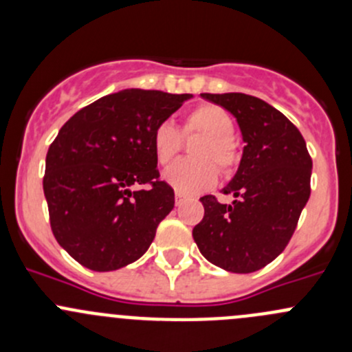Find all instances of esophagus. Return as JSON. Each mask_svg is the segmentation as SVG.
I'll return each mask as SVG.
<instances>
[{
  "label": "esophagus",
  "mask_w": 352,
  "mask_h": 352,
  "mask_svg": "<svg viewBox=\"0 0 352 352\" xmlns=\"http://www.w3.org/2000/svg\"><path fill=\"white\" fill-rule=\"evenodd\" d=\"M184 201H186V197H184L182 194L177 192V194H175V206H180V204H182Z\"/></svg>",
  "instance_id": "1"
}]
</instances>
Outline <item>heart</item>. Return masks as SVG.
<instances>
[{
  "instance_id": "b5f03b06",
  "label": "heart",
  "mask_w": 352,
  "mask_h": 352,
  "mask_svg": "<svg viewBox=\"0 0 352 352\" xmlns=\"http://www.w3.org/2000/svg\"><path fill=\"white\" fill-rule=\"evenodd\" d=\"M233 131V117L219 105L204 102L190 109L184 119L182 134H202V140L192 148L196 160H180L170 165L163 173L165 182L179 194L190 196L211 189L218 182V168L223 175H230L240 162V148ZM151 146L160 165L172 162L182 146L177 127L166 120L156 124Z\"/></svg>"
}]
</instances>
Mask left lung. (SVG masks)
<instances>
[{"instance_id": "left-lung-1", "label": "left lung", "mask_w": 352, "mask_h": 352, "mask_svg": "<svg viewBox=\"0 0 352 352\" xmlns=\"http://www.w3.org/2000/svg\"><path fill=\"white\" fill-rule=\"evenodd\" d=\"M236 117L245 141L240 166L221 204L201 197L204 218L192 236L211 264L248 274L265 267L289 243L310 197L311 158L293 122L267 102L245 94H201Z\"/></svg>"}]
</instances>
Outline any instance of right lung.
<instances>
[{"label": "right lung", "mask_w": 352, "mask_h": 352, "mask_svg": "<svg viewBox=\"0 0 352 352\" xmlns=\"http://www.w3.org/2000/svg\"><path fill=\"white\" fill-rule=\"evenodd\" d=\"M190 97L131 88L78 110L59 129L42 184L52 233L81 265L116 271L150 248L175 204L160 179L151 134Z\"/></svg>", "instance_id": "obj_1"}]
</instances>
